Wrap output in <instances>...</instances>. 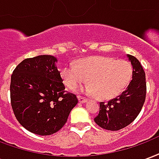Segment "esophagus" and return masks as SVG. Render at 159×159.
I'll list each match as a JSON object with an SVG mask.
<instances>
[{
	"label": "esophagus",
	"instance_id": "esophagus-1",
	"mask_svg": "<svg viewBox=\"0 0 159 159\" xmlns=\"http://www.w3.org/2000/svg\"><path fill=\"white\" fill-rule=\"evenodd\" d=\"M78 100H79V103H82V104L86 103V102L89 101L88 99H86V98H84V97H82V96L78 97Z\"/></svg>",
	"mask_w": 159,
	"mask_h": 159
}]
</instances>
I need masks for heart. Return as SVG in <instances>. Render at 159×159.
<instances>
[{
  "label": "heart",
  "mask_w": 159,
  "mask_h": 159,
  "mask_svg": "<svg viewBox=\"0 0 159 159\" xmlns=\"http://www.w3.org/2000/svg\"><path fill=\"white\" fill-rule=\"evenodd\" d=\"M133 69L123 59H115L105 56H93L65 66L61 77L67 88L75 89L85 81L89 84L83 92L95 93L98 98L108 100L123 92L131 80Z\"/></svg>",
  "instance_id": "heart-1"
}]
</instances>
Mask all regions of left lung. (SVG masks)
Listing matches in <instances>:
<instances>
[{
	"label": "left lung",
	"mask_w": 159,
	"mask_h": 159,
	"mask_svg": "<svg viewBox=\"0 0 159 159\" xmlns=\"http://www.w3.org/2000/svg\"><path fill=\"white\" fill-rule=\"evenodd\" d=\"M127 58L133 68L132 80L117 98L100 102V112L94 118V122L105 129L117 131L128 126L139 115L145 102L147 84L143 67L135 57L127 54Z\"/></svg>",
	"instance_id": "8db88e82"
}]
</instances>
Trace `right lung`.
<instances>
[{
    "instance_id": "1",
    "label": "right lung",
    "mask_w": 159,
    "mask_h": 159,
    "mask_svg": "<svg viewBox=\"0 0 159 159\" xmlns=\"http://www.w3.org/2000/svg\"><path fill=\"white\" fill-rule=\"evenodd\" d=\"M52 55L24 59L11 76V105L19 123L31 133L50 135L67 121L78 100L65 93V85Z\"/></svg>"
}]
</instances>
